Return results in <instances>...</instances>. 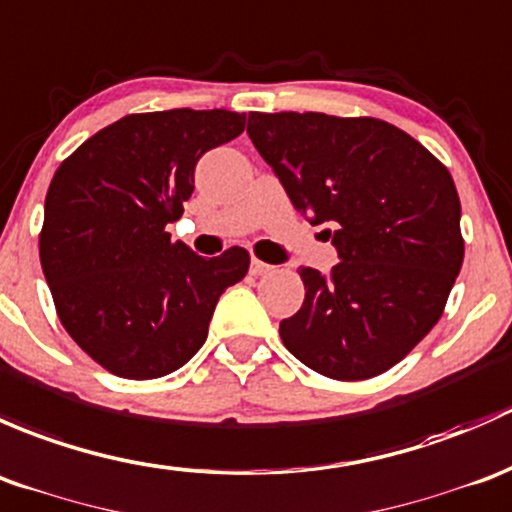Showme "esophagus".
<instances>
[{"label": "esophagus", "instance_id": "1", "mask_svg": "<svg viewBox=\"0 0 512 512\" xmlns=\"http://www.w3.org/2000/svg\"><path fill=\"white\" fill-rule=\"evenodd\" d=\"M268 271H273V266L258 261V258H251V273H254V276H263V273H268Z\"/></svg>", "mask_w": 512, "mask_h": 512}]
</instances>
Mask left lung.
<instances>
[{"mask_svg":"<svg viewBox=\"0 0 512 512\" xmlns=\"http://www.w3.org/2000/svg\"><path fill=\"white\" fill-rule=\"evenodd\" d=\"M251 142L310 224H330L340 263L300 268L305 300L283 345L330 379H370L444 313L463 263L461 202L444 165L377 118L251 113Z\"/></svg>","mask_w":512,"mask_h":512,"instance_id":"obj_1","label":"left lung"}]
</instances>
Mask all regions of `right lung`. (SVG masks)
<instances>
[{
	"mask_svg": "<svg viewBox=\"0 0 512 512\" xmlns=\"http://www.w3.org/2000/svg\"><path fill=\"white\" fill-rule=\"evenodd\" d=\"M244 125L231 110L125 115L51 179L41 268L66 333L108 372L155 379L187 365L219 295L249 271L246 249L204 258L165 231L192 197L199 157Z\"/></svg>",
	"mask_w": 512,
	"mask_h": 512,
	"instance_id": "right-lung-1",
	"label": "right lung"
}]
</instances>
